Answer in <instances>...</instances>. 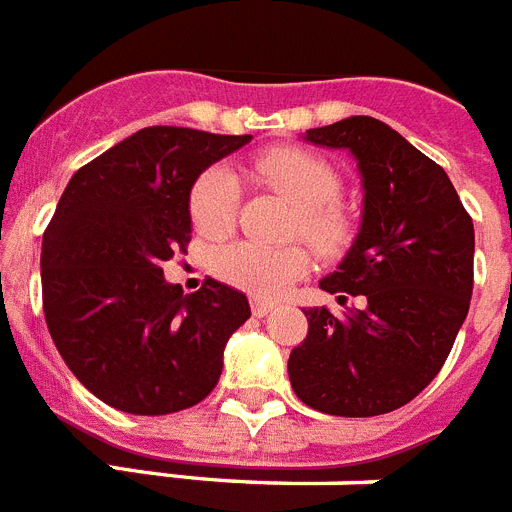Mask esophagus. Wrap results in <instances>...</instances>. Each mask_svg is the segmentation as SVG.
Returning a JSON list of instances; mask_svg holds the SVG:
<instances>
[{"label": "esophagus", "instance_id": "34e87169", "mask_svg": "<svg viewBox=\"0 0 512 512\" xmlns=\"http://www.w3.org/2000/svg\"><path fill=\"white\" fill-rule=\"evenodd\" d=\"M272 309H275V304H272V301H264V298H251L253 317H267Z\"/></svg>", "mask_w": 512, "mask_h": 512}]
</instances>
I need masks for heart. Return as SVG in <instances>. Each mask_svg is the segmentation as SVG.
Masks as SVG:
<instances>
[{
  "instance_id": "heart-1",
  "label": "heart",
  "mask_w": 512,
  "mask_h": 512,
  "mask_svg": "<svg viewBox=\"0 0 512 512\" xmlns=\"http://www.w3.org/2000/svg\"><path fill=\"white\" fill-rule=\"evenodd\" d=\"M251 177L277 192L296 208L293 232L306 237L325 259H338L351 245L354 224L338 203L341 177L333 163L304 147H267L248 161ZM240 185L227 166H208L190 190L187 211L195 232L222 240L235 230ZM216 275L235 288L259 298L280 296L282 290L309 272L312 253L301 243L261 245L232 243L216 253Z\"/></svg>"
}]
</instances>
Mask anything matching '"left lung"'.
<instances>
[{
  "label": "left lung",
  "mask_w": 512,
  "mask_h": 512,
  "mask_svg": "<svg viewBox=\"0 0 512 512\" xmlns=\"http://www.w3.org/2000/svg\"><path fill=\"white\" fill-rule=\"evenodd\" d=\"M306 140L357 158L362 230L320 288L343 314L306 309L309 333L290 351V386L338 418L394 412L439 375L473 293V219L439 163L378 118L351 116L309 129Z\"/></svg>",
  "instance_id": "1"
}]
</instances>
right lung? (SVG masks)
I'll return each instance as SVG.
<instances>
[{
	"label": "right lung",
	"mask_w": 512,
	"mask_h": 512,
	"mask_svg": "<svg viewBox=\"0 0 512 512\" xmlns=\"http://www.w3.org/2000/svg\"><path fill=\"white\" fill-rule=\"evenodd\" d=\"M251 134L147 126L65 187L42 243V304L71 372L110 407L169 415L203 402L248 298L206 277L195 293L163 280L187 253V200L200 171Z\"/></svg>",
	"instance_id": "obj_1"
}]
</instances>
